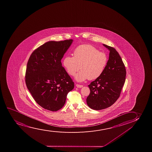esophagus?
Instances as JSON below:
<instances>
[{"label":"esophagus","mask_w":152,"mask_h":152,"mask_svg":"<svg viewBox=\"0 0 152 152\" xmlns=\"http://www.w3.org/2000/svg\"><path fill=\"white\" fill-rule=\"evenodd\" d=\"M76 87H77V88H82L83 86V85H79V84H76Z\"/></svg>","instance_id":"1"}]
</instances>
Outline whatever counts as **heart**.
Instances as JSON below:
<instances>
[{"instance_id":"obj_1","label":"heart","mask_w":152,"mask_h":152,"mask_svg":"<svg viewBox=\"0 0 152 152\" xmlns=\"http://www.w3.org/2000/svg\"><path fill=\"white\" fill-rule=\"evenodd\" d=\"M73 57L66 56L63 65L69 75L75 76V80L83 82L88 79L93 80L100 77L106 66L108 58L106 53L88 44L77 46L73 51Z\"/></svg>"}]
</instances>
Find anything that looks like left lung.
Returning a JSON list of instances; mask_svg holds the SVG:
<instances>
[{
  "label": "left lung",
  "instance_id": "left-lung-1",
  "mask_svg": "<svg viewBox=\"0 0 152 152\" xmlns=\"http://www.w3.org/2000/svg\"><path fill=\"white\" fill-rule=\"evenodd\" d=\"M109 53V60L100 77L88 85L90 93L86 99L90 108L100 110L108 108L117 101L124 85L126 70L115 48L103 44Z\"/></svg>",
  "mask_w": 152,
  "mask_h": 152
}]
</instances>
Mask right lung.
I'll return each mask as SVG.
<instances>
[{
    "label": "right lung",
    "mask_w": 152,
    "mask_h": 152,
    "mask_svg": "<svg viewBox=\"0 0 152 152\" xmlns=\"http://www.w3.org/2000/svg\"><path fill=\"white\" fill-rule=\"evenodd\" d=\"M72 39L50 41L33 51L27 64L26 83L35 101L42 108L57 111L64 106L74 83L61 63Z\"/></svg>",
    "instance_id": "1"
}]
</instances>
